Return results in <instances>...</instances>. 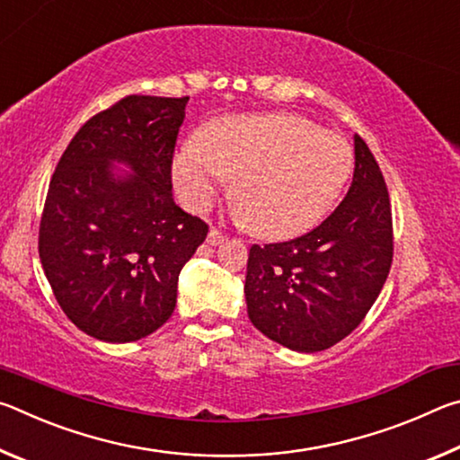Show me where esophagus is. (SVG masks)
Masks as SVG:
<instances>
[{
	"instance_id": "1",
	"label": "esophagus",
	"mask_w": 460,
	"mask_h": 460,
	"mask_svg": "<svg viewBox=\"0 0 460 460\" xmlns=\"http://www.w3.org/2000/svg\"><path fill=\"white\" fill-rule=\"evenodd\" d=\"M225 239H227V235H225L223 231L215 229V227H213L211 231H208V235H207V241H208V243H211V245H221Z\"/></svg>"
}]
</instances>
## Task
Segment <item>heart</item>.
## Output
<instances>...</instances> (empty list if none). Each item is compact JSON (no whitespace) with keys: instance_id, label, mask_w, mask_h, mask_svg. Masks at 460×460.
<instances>
[{"instance_id":"heart-1","label":"heart","mask_w":460,"mask_h":460,"mask_svg":"<svg viewBox=\"0 0 460 460\" xmlns=\"http://www.w3.org/2000/svg\"><path fill=\"white\" fill-rule=\"evenodd\" d=\"M353 150L345 137L294 113L225 115L174 155L172 178L186 207L205 211L225 178L247 229L288 239L321 221L345 186Z\"/></svg>"}]
</instances>
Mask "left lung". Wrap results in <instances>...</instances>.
Here are the masks:
<instances>
[{
    "mask_svg": "<svg viewBox=\"0 0 460 460\" xmlns=\"http://www.w3.org/2000/svg\"><path fill=\"white\" fill-rule=\"evenodd\" d=\"M392 260L387 186L367 144L355 136L353 182L341 205L305 235L249 249V321L292 351H324L361 324Z\"/></svg>",
    "mask_w": 460,
    "mask_h": 460,
    "instance_id": "obj_1",
    "label": "left lung"
}]
</instances>
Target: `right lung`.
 Segmentation results:
<instances>
[{"mask_svg":"<svg viewBox=\"0 0 460 460\" xmlns=\"http://www.w3.org/2000/svg\"><path fill=\"white\" fill-rule=\"evenodd\" d=\"M189 97L128 95L84 123L50 178L38 253L75 326L131 342L174 313L178 274L208 225L172 199V158ZM113 159L135 170L115 179Z\"/></svg>","mask_w":460,"mask_h":460,"instance_id":"obj_1","label":"right lung"}]
</instances>
